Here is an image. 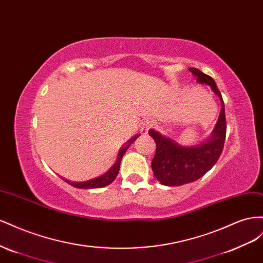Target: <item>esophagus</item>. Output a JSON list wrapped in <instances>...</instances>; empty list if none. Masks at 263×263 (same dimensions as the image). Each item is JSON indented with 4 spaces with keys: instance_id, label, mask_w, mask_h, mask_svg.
I'll use <instances>...</instances> for the list:
<instances>
[{
    "instance_id": "obj_1",
    "label": "esophagus",
    "mask_w": 263,
    "mask_h": 263,
    "mask_svg": "<svg viewBox=\"0 0 263 263\" xmlns=\"http://www.w3.org/2000/svg\"><path fill=\"white\" fill-rule=\"evenodd\" d=\"M152 125H153V122L151 121V120H145V121L142 123V125H141V129H140L141 134L146 136L147 132H148V129H149V127H152Z\"/></svg>"
}]
</instances>
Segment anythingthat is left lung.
I'll use <instances>...</instances> for the list:
<instances>
[{
	"instance_id": "left-lung-1",
	"label": "left lung",
	"mask_w": 263,
	"mask_h": 263,
	"mask_svg": "<svg viewBox=\"0 0 263 263\" xmlns=\"http://www.w3.org/2000/svg\"><path fill=\"white\" fill-rule=\"evenodd\" d=\"M196 81L211 87L221 103L220 115L212 136L196 145H181L177 142L162 136L153 129L148 130L156 143L152 170L155 178L165 186H181L197 181L204 176L218 161L226 139V116L221 93L215 80L199 69L190 68Z\"/></svg>"
}]
</instances>
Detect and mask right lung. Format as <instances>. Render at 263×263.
<instances>
[{
	"instance_id": "1",
	"label": "right lung",
	"mask_w": 263,
	"mask_h": 263,
	"mask_svg": "<svg viewBox=\"0 0 263 263\" xmlns=\"http://www.w3.org/2000/svg\"><path fill=\"white\" fill-rule=\"evenodd\" d=\"M139 137H140L139 134H138V136L132 137L129 141L125 142V143L122 145V147H120L116 163L112 165V166L109 168V171H107L104 174H102V175H100L98 177H95L92 179H89V181H86V182H70V181H66V182L68 183L69 185L76 187V189H82V190L101 189V187L108 186L109 184H111L116 179V177H117V175L119 173V170H120V163H121V160H122L124 153L126 152V149L130 147V145Z\"/></svg>"
}]
</instances>
